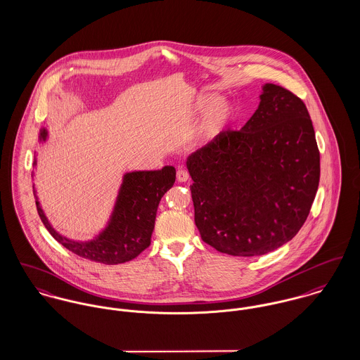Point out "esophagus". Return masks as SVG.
I'll list each match as a JSON object with an SVG mask.
<instances>
[{"instance_id": "esophagus-1", "label": "esophagus", "mask_w": 360, "mask_h": 360, "mask_svg": "<svg viewBox=\"0 0 360 360\" xmlns=\"http://www.w3.org/2000/svg\"><path fill=\"white\" fill-rule=\"evenodd\" d=\"M190 179V174H188V172H186L184 169H179L177 170V180L180 181V183H184V181H187Z\"/></svg>"}]
</instances>
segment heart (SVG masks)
Returning a JSON list of instances; mask_svg holds the SVG:
<instances>
[{
  "label": "heart",
  "mask_w": 360,
  "mask_h": 360,
  "mask_svg": "<svg viewBox=\"0 0 360 360\" xmlns=\"http://www.w3.org/2000/svg\"><path fill=\"white\" fill-rule=\"evenodd\" d=\"M221 97L210 96L204 97L198 105L197 112L204 113L210 109L216 103H220ZM238 117V109L234 103H221L217 107L213 108L204 119L198 133H197V143L198 144H207L214 141L221 133H224Z\"/></svg>",
  "instance_id": "obj_1"
}]
</instances>
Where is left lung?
Wrapping results in <instances>:
<instances>
[{"instance_id":"1","label":"left lung","mask_w":360,"mask_h":360,"mask_svg":"<svg viewBox=\"0 0 360 360\" xmlns=\"http://www.w3.org/2000/svg\"><path fill=\"white\" fill-rule=\"evenodd\" d=\"M255 113L187 158L202 240L233 257H259L304 226L320 179V154L304 101L266 83Z\"/></svg>"}]
</instances>
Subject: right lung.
<instances>
[{
	"label": "right lung",
	"mask_w": 360,
	"mask_h": 360,
	"mask_svg": "<svg viewBox=\"0 0 360 360\" xmlns=\"http://www.w3.org/2000/svg\"><path fill=\"white\" fill-rule=\"evenodd\" d=\"M49 140V130L40 129L39 143ZM33 166L37 167L34 153ZM34 172L32 173V177ZM176 180V169L163 166L159 170L126 172L117 191L112 213L103 230L91 240H72L52 227L37 197L33 184V194L39 216L52 237L70 252L79 257L105 264H117L139 257L151 244L158 205Z\"/></svg>",
	"instance_id": "add662e5"
}]
</instances>
